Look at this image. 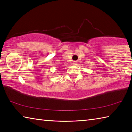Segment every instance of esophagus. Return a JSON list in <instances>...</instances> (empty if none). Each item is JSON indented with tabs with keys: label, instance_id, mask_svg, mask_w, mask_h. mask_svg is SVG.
<instances>
[{
	"label": "esophagus",
	"instance_id": "esophagus-1",
	"mask_svg": "<svg viewBox=\"0 0 132 132\" xmlns=\"http://www.w3.org/2000/svg\"><path fill=\"white\" fill-rule=\"evenodd\" d=\"M77 62L76 61H74L73 62V65L74 66H76V64H77Z\"/></svg>",
	"mask_w": 132,
	"mask_h": 132
}]
</instances>
